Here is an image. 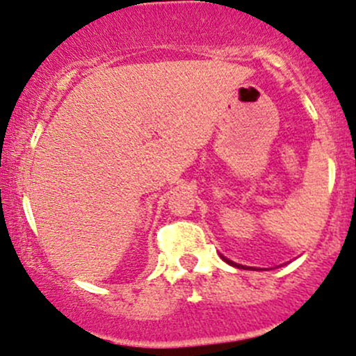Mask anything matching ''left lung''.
I'll return each mask as SVG.
<instances>
[{"label":"left lung","mask_w":356,"mask_h":356,"mask_svg":"<svg viewBox=\"0 0 356 356\" xmlns=\"http://www.w3.org/2000/svg\"><path fill=\"white\" fill-rule=\"evenodd\" d=\"M222 259H223V261H225V263H228V264H232V266H235V268H244V269H247L245 266H241V264H237V263H232V261H230V259H227V257H223V256H222Z\"/></svg>","instance_id":"1"}]
</instances>
